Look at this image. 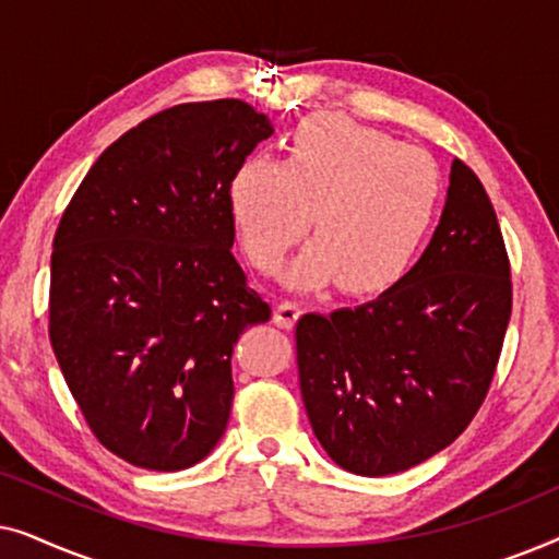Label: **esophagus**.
<instances>
[{
  "label": "esophagus",
  "instance_id": "1",
  "mask_svg": "<svg viewBox=\"0 0 559 559\" xmlns=\"http://www.w3.org/2000/svg\"><path fill=\"white\" fill-rule=\"evenodd\" d=\"M302 305L297 300H282L277 308H274V323L280 328H293L295 320L300 318Z\"/></svg>",
  "mask_w": 559,
  "mask_h": 559
}]
</instances>
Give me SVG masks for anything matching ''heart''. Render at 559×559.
<instances>
[{"instance_id":"b5f03b06","label":"heart","mask_w":559,"mask_h":559,"mask_svg":"<svg viewBox=\"0 0 559 559\" xmlns=\"http://www.w3.org/2000/svg\"><path fill=\"white\" fill-rule=\"evenodd\" d=\"M445 178L432 155L343 117L302 121L282 163L249 157L228 188L243 254L274 272L310 228L316 243L295 259L287 282L371 295L400 282L432 234Z\"/></svg>"}]
</instances>
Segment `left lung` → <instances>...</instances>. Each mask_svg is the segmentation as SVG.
Wrapping results in <instances>:
<instances>
[{
	"mask_svg": "<svg viewBox=\"0 0 559 559\" xmlns=\"http://www.w3.org/2000/svg\"><path fill=\"white\" fill-rule=\"evenodd\" d=\"M511 318V266L486 188L455 159L440 224L404 277L297 320L312 432L343 471L389 476L448 448L484 404Z\"/></svg>",
	"mask_w": 559,
	"mask_h": 559,
	"instance_id": "left-lung-1",
	"label": "left lung"
}]
</instances>
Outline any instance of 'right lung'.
I'll return each instance as SVG.
<instances>
[{"label": "right lung", "instance_id": "1", "mask_svg": "<svg viewBox=\"0 0 559 559\" xmlns=\"http://www.w3.org/2000/svg\"><path fill=\"white\" fill-rule=\"evenodd\" d=\"M272 121L239 98L121 134L52 239L50 343L106 450L147 471L203 461L231 415V354L270 305L231 254L228 188Z\"/></svg>", "mask_w": 559, "mask_h": 559}]
</instances>
